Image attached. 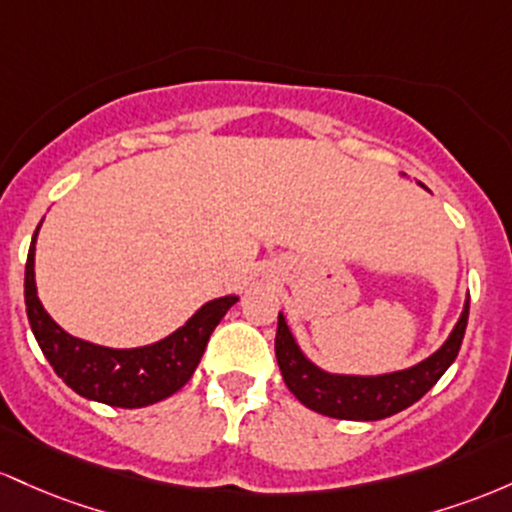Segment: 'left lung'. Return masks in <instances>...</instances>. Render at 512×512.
I'll use <instances>...</instances> for the list:
<instances>
[{
    "instance_id": "8db88e82",
    "label": "left lung",
    "mask_w": 512,
    "mask_h": 512,
    "mask_svg": "<svg viewBox=\"0 0 512 512\" xmlns=\"http://www.w3.org/2000/svg\"><path fill=\"white\" fill-rule=\"evenodd\" d=\"M423 186V183H418ZM469 319V297L464 302L455 329L447 341L406 370L387 372V375H333L314 365L302 348L297 346L290 326L278 314V333H275V358H278L283 380L292 394L307 409L324 413V416L341 418V421H380L394 413L409 409L435 382L445 375V370L455 363L459 346Z\"/></svg>"
}]
</instances>
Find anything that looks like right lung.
<instances>
[{
  "label": "right lung",
  "mask_w": 512,
  "mask_h": 512,
  "mask_svg": "<svg viewBox=\"0 0 512 512\" xmlns=\"http://www.w3.org/2000/svg\"><path fill=\"white\" fill-rule=\"evenodd\" d=\"M40 229V225H38ZM31 239L26 261V314L40 350L53 365L57 377L84 399L118 406V409H142L176 394L193 377L203 358L210 333L220 324L239 297L227 295L210 300L198 309L181 329L152 346L142 348H106L70 336L43 309L36 290V237Z\"/></svg>",
  "instance_id": "right-lung-1"
}]
</instances>
